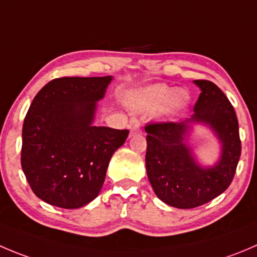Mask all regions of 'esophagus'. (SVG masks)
Segmentation results:
<instances>
[{"mask_svg": "<svg viewBox=\"0 0 257 257\" xmlns=\"http://www.w3.org/2000/svg\"><path fill=\"white\" fill-rule=\"evenodd\" d=\"M136 134H142L141 128H139L138 125H133V126H131V137L136 136Z\"/></svg>", "mask_w": 257, "mask_h": 257, "instance_id": "1", "label": "esophagus"}]
</instances>
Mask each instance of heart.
<instances>
[{"mask_svg": "<svg viewBox=\"0 0 257 257\" xmlns=\"http://www.w3.org/2000/svg\"><path fill=\"white\" fill-rule=\"evenodd\" d=\"M189 95L183 89H173L166 85H152L143 90L132 91L126 96V103L132 110L151 114L159 110L163 116L176 115L186 108Z\"/></svg>", "mask_w": 257, "mask_h": 257, "instance_id": "b5f03b06", "label": "heart"}]
</instances>
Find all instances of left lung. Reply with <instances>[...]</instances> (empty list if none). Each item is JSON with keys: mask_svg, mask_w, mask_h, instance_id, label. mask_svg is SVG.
<instances>
[{"mask_svg": "<svg viewBox=\"0 0 257 257\" xmlns=\"http://www.w3.org/2000/svg\"><path fill=\"white\" fill-rule=\"evenodd\" d=\"M201 94L189 118L146 126L147 176L166 205L182 210L210 202L227 189L241 156L238 121L233 106L217 85L195 80ZM193 125L208 127L220 144L212 166L198 161L188 139Z\"/></svg>", "mask_w": 257, "mask_h": 257, "instance_id": "8db88e82", "label": "left lung"}]
</instances>
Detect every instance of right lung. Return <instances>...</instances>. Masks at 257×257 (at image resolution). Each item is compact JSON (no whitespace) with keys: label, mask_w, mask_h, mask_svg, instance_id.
<instances>
[{"label":"right lung","mask_w":257,"mask_h":257,"mask_svg":"<svg viewBox=\"0 0 257 257\" xmlns=\"http://www.w3.org/2000/svg\"><path fill=\"white\" fill-rule=\"evenodd\" d=\"M113 76L60 78L30 105L22 126L21 166L35 195L75 210L98 197L111 156L129 131L94 125Z\"/></svg>","instance_id":"add662e5"}]
</instances>
